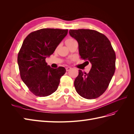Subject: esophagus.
<instances>
[{"instance_id":"34e87169","label":"esophagus","mask_w":134,"mask_h":134,"mask_svg":"<svg viewBox=\"0 0 134 134\" xmlns=\"http://www.w3.org/2000/svg\"><path fill=\"white\" fill-rule=\"evenodd\" d=\"M71 68H70V67H67V68H66V70L68 71H69V70H70V69H71Z\"/></svg>"}]
</instances>
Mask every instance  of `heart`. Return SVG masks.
Returning a JSON list of instances; mask_svg holds the SVG:
<instances>
[{
  "label": "heart",
  "mask_w": 134,
  "mask_h": 134,
  "mask_svg": "<svg viewBox=\"0 0 134 134\" xmlns=\"http://www.w3.org/2000/svg\"><path fill=\"white\" fill-rule=\"evenodd\" d=\"M74 41H75V40H74L73 38H68L65 41V43H66V45L68 46H69L70 44H71L72 42H74Z\"/></svg>",
  "instance_id": "b5f03b06"
}]
</instances>
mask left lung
Segmentation results:
<instances>
[{"label": "left lung", "instance_id": "8db88e82", "mask_svg": "<svg viewBox=\"0 0 134 134\" xmlns=\"http://www.w3.org/2000/svg\"><path fill=\"white\" fill-rule=\"evenodd\" d=\"M69 34L78 42L80 58L92 64L88 73L79 70L75 90L84 98H98L106 91L115 73V51L106 36L97 31L70 30Z\"/></svg>", "mask_w": 134, "mask_h": 134}]
</instances>
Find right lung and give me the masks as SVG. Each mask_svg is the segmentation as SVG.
Segmentation results:
<instances>
[{
    "label": "right lung",
    "mask_w": 134,
    "mask_h": 134,
    "mask_svg": "<svg viewBox=\"0 0 134 134\" xmlns=\"http://www.w3.org/2000/svg\"><path fill=\"white\" fill-rule=\"evenodd\" d=\"M68 30L42 28L28 35L18 54L20 75L29 90L36 96L46 97L58 88L65 68L47 65L46 58L68 34Z\"/></svg>",
    "instance_id": "1"
}]
</instances>
